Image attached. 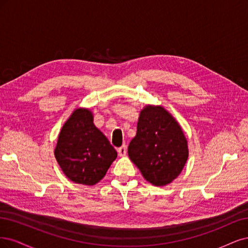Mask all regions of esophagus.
Segmentation results:
<instances>
[{"mask_svg":"<svg viewBox=\"0 0 248 248\" xmlns=\"http://www.w3.org/2000/svg\"><path fill=\"white\" fill-rule=\"evenodd\" d=\"M117 153H118V155H119V156L125 155H126V147H125V146L119 147V148L117 149Z\"/></svg>","mask_w":248,"mask_h":248,"instance_id":"obj_1","label":"esophagus"}]
</instances>
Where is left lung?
<instances>
[{
    "label": "left lung",
    "instance_id": "obj_1",
    "mask_svg": "<svg viewBox=\"0 0 248 248\" xmlns=\"http://www.w3.org/2000/svg\"><path fill=\"white\" fill-rule=\"evenodd\" d=\"M127 154L151 185L167 186L187 161V141L179 124L166 109L148 105L141 110L137 134Z\"/></svg>",
    "mask_w": 248,
    "mask_h": 248
}]
</instances>
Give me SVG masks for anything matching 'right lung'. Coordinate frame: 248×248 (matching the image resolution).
<instances>
[{"mask_svg":"<svg viewBox=\"0 0 248 248\" xmlns=\"http://www.w3.org/2000/svg\"><path fill=\"white\" fill-rule=\"evenodd\" d=\"M54 155L70 180L94 186L105 176L117 153L106 136L93 124L91 111L79 108L62 125Z\"/></svg>","mask_w":248,"mask_h":248,"instance_id":"add662e5","label":"right lung"}]
</instances>
